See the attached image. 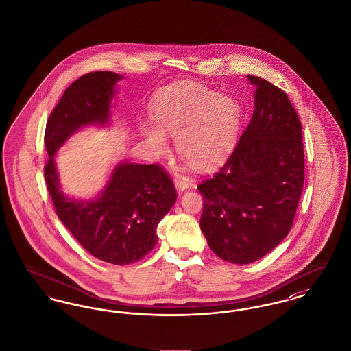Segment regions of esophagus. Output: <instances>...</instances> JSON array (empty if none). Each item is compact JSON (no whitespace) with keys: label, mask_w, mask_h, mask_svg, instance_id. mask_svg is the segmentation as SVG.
<instances>
[{"label":"esophagus","mask_w":351,"mask_h":351,"mask_svg":"<svg viewBox=\"0 0 351 351\" xmlns=\"http://www.w3.org/2000/svg\"><path fill=\"white\" fill-rule=\"evenodd\" d=\"M174 185L180 191H184V190H186L187 187L190 186V182L185 177H176Z\"/></svg>","instance_id":"1"}]
</instances>
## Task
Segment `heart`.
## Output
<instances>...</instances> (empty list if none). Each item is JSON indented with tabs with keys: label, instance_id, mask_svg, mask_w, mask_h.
Wrapping results in <instances>:
<instances>
[{
	"label": "heart",
	"instance_id": "heart-1",
	"mask_svg": "<svg viewBox=\"0 0 351 351\" xmlns=\"http://www.w3.org/2000/svg\"><path fill=\"white\" fill-rule=\"evenodd\" d=\"M153 117L141 121L140 132L156 156L167 152L170 136L182 157L197 167H209L233 147L241 109L232 97L186 84L160 94Z\"/></svg>",
	"mask_w": 351,
	"mask_h": 351
}]
</instances>
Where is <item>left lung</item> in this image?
Listing matches in <instances>:
<instances>
[{
    "instance_id": "left-lung-1",
    "label": "left lung",
    "mask_w": 351,
    "mask_h": 351,
    "mask_svg": "<svg viewBox=\"0 0 351 351\" xmlns=\"http://www.w3.org/2000/svg\"><path fill=\"white\" fill-rule=\"evenodd\" d=\"M257 86L254 112L233 153L198 190L201 230L223 261L246 265L289 234L304 181L301 121L287 94L249 75Z\"/></svg>"
}]
</instances>
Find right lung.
<instances>
[{
	"label": "right lung",
	"instance_id": "obj_1",
	"mask_svg": "<svg viewBox=\"0 0 351 351\" xmlns=\"http://www.w3.org/2000/svg\"><path fill=\"white\" fill-rule=\"evenodd\" d=\"M122 77L93 71L75 80L47 118L44 176L56 214L80 245L93 257L113 265H129L157 243V226L177 199L173 180L157 164L118 165L104 193L94 201L66 198L60 190L54 154L85 125H104Z\"/></svg>",
	"mask_w": 351,
	"mask_h": 351
}]
</instances>
